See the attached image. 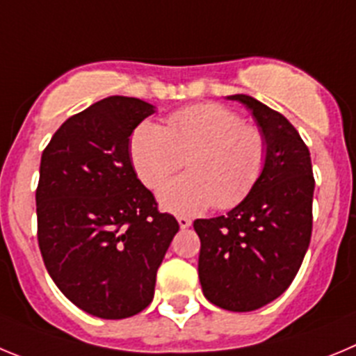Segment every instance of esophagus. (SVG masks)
Here are the masks:
<instances>
[{
  "instance_id": "obj_1",
  "label": "esophagus",
  "mask_w": 356,
  "mask_h": 356,
  "mask_svg": "<svg viewBox=\"0 0 356 356\" xmlns=\"http://www.w3.org/2000/svg\"><path fill=\"white\" fill-rule=\"evenodd\" d=\"M177 222H179V227H181V229H188V227L191 225V220L186 216H179Z\"/></svg>"
}]
</instances>
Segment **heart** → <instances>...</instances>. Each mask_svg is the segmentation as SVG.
<instances>
[{"label": "heart", "mask_w": 356, "mask_h": 356, "mask_svg": "<svg viewBox=\"0 0 356 356\" xmlns=\"http://www.w3.org/2000/svg\"><path fill=\"white\" fill-rule=\"evenodd\" d=\"M131 163L140 181L156 190L186 159V174L159 190V204L174 214H197L209 206L230 209L252 191L268 159V142L222 104L174 111L166 126L142 122L131 134Z\"/></svg>", "instance_id": "b5f03b06"}]
</instances>
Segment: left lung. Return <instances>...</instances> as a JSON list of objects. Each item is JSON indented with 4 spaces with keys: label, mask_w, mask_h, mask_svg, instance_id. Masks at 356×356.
Instances as JSON below:
<instances>
[{
    "label": "left lung",
    "mask_w": 356,
    "mask_h": 356,
    "mask_svg": "<svg viewBox=\"0 0 356 356\" xmlns=\"http://www.w3.org/2000/svg\"><path fill=\"white\" fill-rule=\"evenodd\" d=\"M243 102L264 133L268 159L245 200L225 216L195 220L204 296L232 312L261 309L296 277L312 236L314 174L309 147L293 124L250 95Z\"/></svg>",
    "instance_id": "obj_1"
}]
</instances>
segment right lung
<instances>
[{"mask_svg":"<svg viewBox=\"0 0 356 356\" xmlns=\"http://www.w3.org/2000/svg\"><path fill=\"white\" fill-rule=\"evenodd\" d=\"M152 113L142 99H102L67 118L40 159L35 200L46 270L70 302L102 319L149 307L179 230L131 163V133Z\"/></svg>","mask_w":356,"mask_h":356,"instance_id":"right-lung-1","label":"right lung"}]
</instances>
